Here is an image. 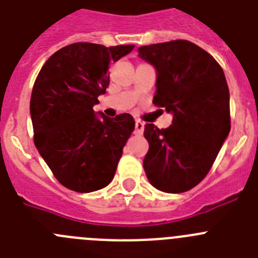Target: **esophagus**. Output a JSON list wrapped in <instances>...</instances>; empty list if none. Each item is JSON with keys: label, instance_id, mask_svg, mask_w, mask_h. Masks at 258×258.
<instances>
[{"label": "esophagus", "instance_id": "esophagus-1", "mask_svg": "<svg viewBox=\"0 0 258 258\" xmlns=\"http://www.w3.org/2000/svg\"><path fill=\"white\" fill-rule=\"evenodd\" d=\"M144 132V122L141 121V120H137L136 121V131H134V133L137 134V136H142Z\"/></svg>", "mask_w": 258, "mask_h": 258}]
</instances>
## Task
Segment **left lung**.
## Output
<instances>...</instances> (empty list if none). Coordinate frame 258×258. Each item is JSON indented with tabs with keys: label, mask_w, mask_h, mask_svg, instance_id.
<instances>
[{
	"label": "left lung",
	"mask_w": 258,
	"mask_h": 258,
	"mask_svg": "<svg viewBox=\"0 0 258 258\" xmlns=\"http://www.w3.org/2000/svg\"><path fill=\"white\" fill-rule=\"evenodd\" d=\"M138 51L156 68L153 104L173 115L166 129L144 125V171L158 190L185 192L204 180L229 134L227 80L217 60L191 41L151 44Z\"/></svg>",
	"instance_id": "1"
}]
</instances>
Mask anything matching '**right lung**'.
<instances>
[{
  "label": "right lung",
  "instance_id": "right-lung-1",
  "mask_svg": "<svg viewBox=\"0 0 258 258\" xmlns=\"http://www.w3.org/2000/svg\"><path fill=\"white\" fill-rule=\"evenodd\" d=\"M133 49L70 44L55 51L36 77L30 99L34 143L70 190L92 192L114 178L136 121L131 114L97 115L94 106L109 86V66Z\"/></svg>",
  "mask_w": 258,
  "mask_h": 258
}]
</instances>
